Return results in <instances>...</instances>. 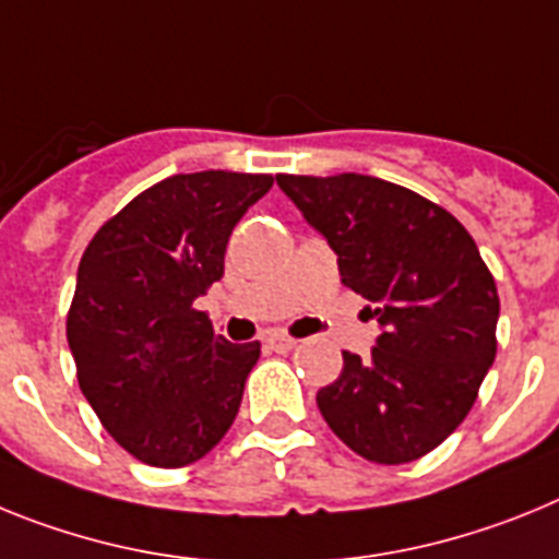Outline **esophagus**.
<instances>
[{
  "label": "esophagus",
  "instance_id": "esophagus-1",
  "mask_svg": "<svg viewBox=\"0 0 559 559\" xmlns=\"http://www.w3.org/2000/svg\"><path fill=\"white\" fill-rule=\"evenodd\" d=\"M264 343L273 348V352H289V348L298 346V340L289 337V334H284V332H270L266 334Z\"/></svg>",
  "mask_w": 559,
  "mask_h": 559
}]
</instances>
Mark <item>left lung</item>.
I'll use <instances>...</instances> for the list:
<instances>
[{
	"mask_svg": "<svg viewBox=\"0 0 559 559\" xmlns=\"http://www.w3.org/2000/svg\"><path fill=\"white\" fill-rule=\"evenodd\" d=\"M275 179L382 326L368 357L343 352L320 414L362 459H421L464 421L495 360L492 273L453 213L407 188L366 174Z\"/></svg>",
	"mask_w": 559,
	"mask_h": 559,
	"instance_id": "8db88e82",
	"label": "left lung"
}]
</instances>
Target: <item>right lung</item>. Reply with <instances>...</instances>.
Returning a JSON list of instances; mask_svg holds the SVG:
<instances>
[{"label":"right lung","instance_id":"obj_1","mask_svg":"<svg viewBox=\"0 0 559 559\" xmlns=\"http://www.w3.org/2000/svg\"><path fill=\"white\" fill-rule=\"evenodd\" d=\"M270 188V174H174L104 222L81 255L67 312L78 385L143 464H193L239 414L261 343L216 337L193 300L225 275L233 227Z\"/></svg>","mask_w":559,"mask_h":559}]
</instances>
